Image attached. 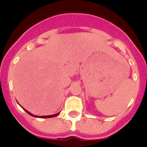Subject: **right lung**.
<instances>
[{"label":"right lung","instance_id":"add662e5","mask_svg":"<svg viewBox=\"0 0 147 147\" xmlns=\"http://www.w3.org/2000/svg\"><path fill=\"white\" fill-rule=\"evenodd\" d=\"M20 107H21V106H20ZM23 109V110H25L26 112L28 114H29L30 115H32V116H33V117H36V118H40V119H46V118H53V117H55V116H57L58 115H59V113H56V114H54V115H40V116H38V115H34V114H32V113H31L30 112H28V110H26V109H24L23 108V107H21Z\"/></svg>","mask_w":147,"mask_h":147}]
</instances>
